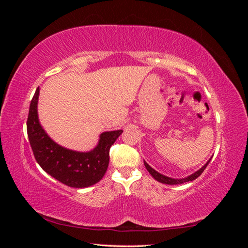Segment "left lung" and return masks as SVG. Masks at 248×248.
<instances>
[{
  "label": "left lung",
  "instance_id": "1",
  "mask_svg": "<svg viewBox=\"0 0 248 248\" xmlns=\"http://www.w3.org/2000/svg\"><path fill=\"white\" fill-rule=\"evenodd\" d=\"M211 158H212V157H211ZM211 158H210L200 170H198L197 171H194L193 174L187 176L185 178H181V179H174V178H170V177H168V176H164V175L160 174V172H158L157 170H155L153 168L150 167L145 160H144V164H145L147 170L158 182L163 183V184H169V185H178V184H182V183H186V182H189V181H193L194 179H197L199 176H201V174H202V171H204V170L206 169V167L209 164V162H210V160H211Z\"/></svg>",
  "mask_w": 248,
  "mask_h": 248
}]
</instances>
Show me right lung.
Instances as JSON below:
<instances>
[{
    "mask_svg": "<svg viewBox=\"0 0 248 248\" xmlns=\"http://www.w3.org/2000/svg\"><path fill=\"white\" fill-rule=\"evenodd\" d=\"M39 88L30 104L27 131L36 161L43 170L63 184L85 188L99 182L109 161V149L123 130L104 131L97 146L88 152L67 149L51 140L38 118Z\"/></svg>",
    "mask_w": 248,
    "mask_h": 248,
    "instance_id": "right-lung-1",
    "label": "right lung"
}]
</instances>
